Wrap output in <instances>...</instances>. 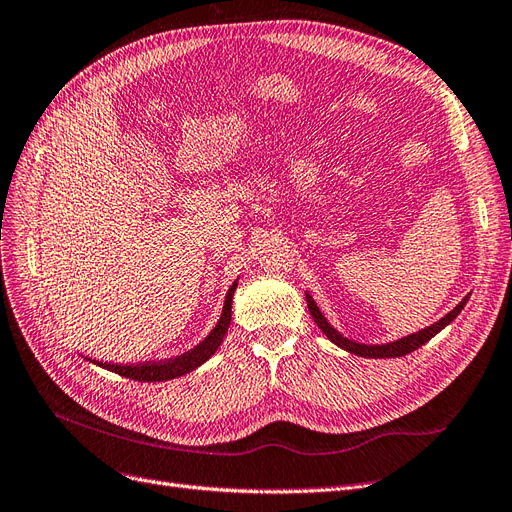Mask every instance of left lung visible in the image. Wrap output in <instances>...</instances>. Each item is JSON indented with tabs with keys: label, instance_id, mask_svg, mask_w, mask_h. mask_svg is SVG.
I'll list each match as a JSON object with an SVG mask.
<instances>
[{
	"label": "left lung",
	"instance_id": "obj_1",
	"mask_svg": "<svg viewBox=\"0 0 512 512\" xmlns=\"http://www.w3.org/2000/svg\"><path fill=\"white\" fill-rule=\"evenodd\" d=\"M305 299H307L309 314H312V318L316 320L318 329H320L324 335H327L335 346L344 348V350L350 352V354L365 356V359H395V356H404V354L414 352L416 348H421L423 344L429 342V339H431L433 335H438V333L446 327V324H451V322L459 316L461 309L466 307V303H468V299H470V294H468V297H463V299L459 301V305L453 307L451 312H448L444 318H440L438 322H433L431 327L421 329V331H416V333L406 335V337H401V339H395V342H389V344H359V342H354V339L344 337L335 327H331V322H329L327 318H324V314L320 312V307H318L316 301L312 299V294L305 292Z\"/></svg>",
	"mask_w": 512,
	"mask_h": 512
}]
</instances>
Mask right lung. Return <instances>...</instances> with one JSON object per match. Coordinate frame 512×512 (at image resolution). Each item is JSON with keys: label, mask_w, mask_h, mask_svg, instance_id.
Returning a JSON list of instances; mask_svg holds the SVG:
<instances>
[{"label": "right lung", "mask_w": 512, "mask_h": 512, "mask_svg": "<svg viewBox=\"0 0 512 512\" xmlns=\"http://www.w3.org/2000/svg\"><path fill=\"white\" fill-rule=\"evenodd\" d=\"M235 290H237V282L232 284L226 292L222 316H220L218 324L213 327V331L198 346L175 356V359L147 361V363H138V365H111V363H100V361H91V363H96L108 371H115V374H119V376H126L130 380H138V382H164V380H173V378L190 374V371H194L196 367L209 361L211 354H215V350H218L220 344L224 342V335L230 327L232 294H235Z\"/></svg>", "instance_id": "add662e5"}]
</instances>
